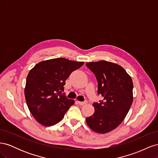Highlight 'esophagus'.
Segmentation results:
<instances>
[{
	"label": "esophagus",
	"instance_id": "1",
	"mask_svg": "<svg viewBox=\"0 0 158 158\" xmlns=\"http://www.w3.org/2000/svg\"><path fill=\"white\" fill-rule=\"evenodd\" d=\"M78 102V103L80 105V106H84V105H85V104H86L87 103H88V102H87V100H85L84 102H79V101H78L77 102Z\"/></svg>",
	"mask_w": 158,
	"mask_h": 158
}]
</instances>
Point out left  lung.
Returning a JSON list of instances; mask_svg holds the SVG:
<instances>
[{
  "label": "left lung",
  "instance_id": "left-lung-1",
  "mask_svg": "<svg viewBox=\"0 0 158 158\" xmlns=\"http://www.w3.org/2000/svg\"><path fill=\"white\" fill-rule=\"evenodd\" d=\"M95 74L98 95L102 101L94 102L95 112L86 118L89 127L98 133L114 130L123 122L133 100L132 78L122 66L106 60L85 64Z\"/></svg>",
  "mask_w": 158,
  "mask_h": 158
}]
</instances>
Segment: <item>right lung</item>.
Here are the masks:
<instances>
[{
  "label": "right lung",
  "mask_w": 158,
  "mask_h": 158,
  "mask_svg": "<svg viewBox=\"0 0 158 158\" xmlns=\"http://www.w3.org/2000/svg\"><path fill=\"white\" fill-rule=\"evenodd\" d=\"M84 64L64 58L40 62L28 73L25 98L28 109L36 121L44 126L60 121L74 101L64 95L65 80Z\"/></svg>",
  "instance_id": "right-lung-1"
}]
</instances>
